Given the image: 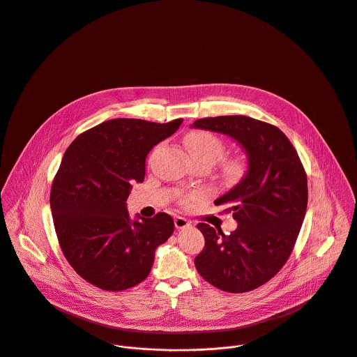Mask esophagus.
I'll return each instance as SVG.
<instances>
[{
  "label": "esophagus",
  "mask_w": 357,
  "mask_h": 357,
  "mask_svg": "<svg viewBox=\"0 0 357 357\" xmlns=\"http://www.w3.org/2000/svg\"><path fill=\"white\" fill-rule=\"evenodd\" d=\"M175 227L176 229H185V228H189L190 227V221L188 218H183V217H175Z\"/></svg>",
  "instance_id": "esophagus-1"
}]
</instances>
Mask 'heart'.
I'll return each mask as SVG.
<instances>
[{"label":"heart","mask_w":357,"mask_h":357,"mask_svg":"<svg viewBox=\"0 0 357 357\" xmlns=\"http://www.w3.org/2000/svg\"><path fill=\"white\" fill-rule=\"evenodd\" d=\"M185 143L195 160H207V161H211L213 164L217 162L225 151V146L222 140L214 133L207 130H196L189 133L185 139ZM245 171H246V165L242 158L227 160L222 165V174L228 181L239 179L245 174ZM204 196H206L204 190H195L182 196L181 202L183 206H193L197 202H200Z\"/></svg>","instance_id":"heart-1"}]
</instances>
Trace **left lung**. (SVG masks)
Here are the masks:
<instances>
[{
  "mask_svg": "<svg viewBox=\"0 0 357 357\" xmlns=\"http://www.w3.org/2000/svg\"><path fill=\"white\" fill-rule=\"evenodd\" d=\"M192 128L224 133L248 154L242 181L218 197L238 228L200 222L204 249L195 259L199 274L215 288L243 294L268 282L287 263L307 208V176L289 139L277 126L245 115L195 121Z\"/></svg>",
  "mask_w": 357,
  "mask_h": 357,
  "instance_id": "obj_1",
  "label": "left lung"
}]
</instances>
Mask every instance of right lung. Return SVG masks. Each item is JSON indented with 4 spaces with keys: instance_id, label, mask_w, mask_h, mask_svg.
<instances>
[{
    "instance_id": "right-lung-1",
    "label": "right lung",
    "mask_w": 357,
    "mask_h": 357,
    "mask_svg": "<svg viewBox=\"0 0 357 357\" xmlns=\"http://www.w3.org/2000/svg\"><path fill=\"white\" fill-rule=\"evenodd\" d=\"M182 121L109 119L66 149L50 204L62 253L89 284L119 292L150 274L155 249L174 232V220L158 213L130 221L126 200L132 183L144 181L150 150L174 135Z\"/></svg>"
}]
</instances>
